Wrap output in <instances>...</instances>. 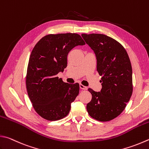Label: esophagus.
<instances>
[{
  "mask_svg": "<svg viewBox=\"0 0 149 149\" xmlns=\"http://www.w3.org/2000/svg\"><path fill=\"white\" fill-rule=\"evenodd\" d=\"M80 89H83V90H86V89H88V88H87L86 86L82 85V84H80Z\"/></svg>",
  "mask_w": 149,
  "mask_h": 149,
  "instance_id": "esophagus-1",
  "label": "esophagus"
}]
</instances>
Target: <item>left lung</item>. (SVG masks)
<instances>
[{
	"label": "left lung",
	"mask_w": 149,
	"mask_h": 149,
	"mask_svg": "<svg viewBox=\"0 0 149 149\" xmlns=\"http://www.w3.org/2000/svg\"><path fill=\"white\" fill-rule=\"evenodd\" d=\"M97 58V71L102 76L100 92L89 88L91 100L87 111L92 118L109 121L122 113L133 91L132 69L127 52L114 39L100 33H82Z\"/></svg>",
	"instance_id": "obj_1"
}]
</instances>
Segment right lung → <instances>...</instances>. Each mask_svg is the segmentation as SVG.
Listing matches in <instances>:
<instances>
[{
  "label": "right lung",
  "instance_id": "right-lung-1",
  "mask_svg": "<svg viewBox=\"0 0 149 149\" xmlns=\"http://www.w3.org/2000/svg\"><path fill=\"white\" fill-rule=\"evenodd\" d=\"M85 42L77 33L49 34L33 47L29 58L26 86L35 111L48 120H58L69 113L79 93V84L63 82L57 74L67 65L70 50Z\"/></svg>",
  "mask_w": 149,
  "mask_h": 149
}]
</instances>
